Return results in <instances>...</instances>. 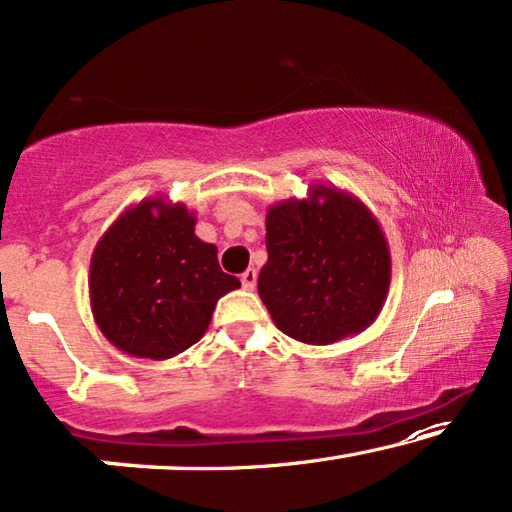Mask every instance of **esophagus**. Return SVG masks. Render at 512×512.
Instances as JSON below:
<instances>
[{
    "label": "esophagus",
    "instance_id": "esophagus-1",
    "mask_svg": "<svg viewBox=\"0 0 512 512\" xmlns=\"http://www.w3.org/2000/svg\"><path fill=\"white\" fill-rule=\"evenodd\" d=\"M256 270L254 268H249V270H244L242 272V286H244V289H247V291H254V286H256Z\"/></svg>",
    "mask_w": 512,
    "mask_h": 512
}]
</instances>
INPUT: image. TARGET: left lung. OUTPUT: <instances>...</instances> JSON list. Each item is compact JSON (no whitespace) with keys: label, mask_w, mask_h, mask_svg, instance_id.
I'll return each instance as SVG.
<instances>
[{"label":"left lung","mask_w":512,"mask_h":512,"mask_svg":"<svg viewBox=\"0 0 512 512\" xmlns=\"http://www.w3.org/2000/svg\"><path fill=\"white\" fill-rule=\"evenodd\" d=\"M265 247L258 296L289 338L333 345L366 331L382 312L389 244L356 195L312 184L303 200L275 202L265 214Z\"/></svg>","instance_id":"1"}]
</instances>
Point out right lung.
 I'll return each mask as SVG.
<instances>
[{
	"label": "right lung",
	"instance_id": "right-lung-1",
	"mask_svg": "<svg viewBox=\"0 0 512 512\" xmlns=\"http://www.w3.org/2000/svg\"><path fill=\"white\" fill-rule=\"evenodd\" d=\"M90 310L104 338L137 359L165 361L207 333L221 296L240 279L195 235V212L153 195L100 237L88 272Z\"/></svg>",
	"mask_w": 512,
	"mask_h": 512
}]
</instances>
